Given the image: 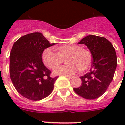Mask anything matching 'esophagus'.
<instances>
[{"instance_id": "esophagus-1", "label": "esophagus", "mask_w": 125, "mask_h": 125, "mask_svg": "<svg viewBox=\"0 0 125 125\" xmlns=\"http://www.w3.org/2000/svg\"><path fill=\"white\" fill-rule=\"evenodd\" d=\"M65 76H66V77H67V78H74V76H71V75H65Z\"/></svg>"}]
</instances>
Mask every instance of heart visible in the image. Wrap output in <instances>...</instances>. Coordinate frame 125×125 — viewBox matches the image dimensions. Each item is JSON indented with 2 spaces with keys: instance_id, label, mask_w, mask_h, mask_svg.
Wrapping results in <instances>:
<instances>
[{
  "instance_id": "heart-1",
  "label": "heart",
  "mask_w": 125,
  "mask_h": 125,
  "mask_svg": "<svg viewBox=\"0 0 125 125\" xmlns=\"http://www.w3.org/2000/svg\"><path fill=\"white\" fill-rule=\"evenodd\" d=\"M55 49L57 53L47 48L42 54L44 64L52 69L60 65L65 59L67 64L57 68L54 71L55 74H73L78 70L83 72L91 66L92 55L88 49L78 45H63Z\"/></svg>"
}]
</instances>
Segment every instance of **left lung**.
<instances>
[{"instance_id": "1", "label": "left lung", "mask_w": 125, "mask_h": 125, "mask_svg": "<svg viewBox=\"0 0 125 125\" xmlns=\"http://www.w3.org/2000/svg\"><path fill=\"white\" fill-rule=\"evenodd\" d=\"M78 44H85L92 55L90 71L80 76L82 84L74 88L75 93L86 99H95L106 91L114 78L117 67L115 50L104 37L89 35Z\"/></svg>"}]
</instances>
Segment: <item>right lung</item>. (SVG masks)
Listing matches in <instances>:
<instances>
[{"label": "right lung", "instance_id": "add662e5", "mask_svg": "<svg viewBox=\"0 0 125 125\" xmlns=\"http://www.w3.org/2000/svg\"><path fill=\"white\" fill-rule=\"evenodd\" d=\"M54 45L39 32L26 34L14 43L10 54V74L15 88L22 97L40 101L52 91L58 76L51 77L42 54Z\"/></svg>", "mask_w": 125, "mask_h": 125}]
</instances>
